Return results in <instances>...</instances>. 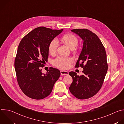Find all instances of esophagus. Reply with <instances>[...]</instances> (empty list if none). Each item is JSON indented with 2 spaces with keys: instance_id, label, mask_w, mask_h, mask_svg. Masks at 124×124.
<instances>
[{
  "instance_id": "34e87169",
  "label": "esophagus",
  "mask_w": 124,
  "mask_h": 124,
  "mask_svg": "<svg viewBox=\"0 0 124 124\" xmlns=\"http://www.w3.org/2000/svg\"><path fill=\"white\" fill-rule=\"evenodd\" d=\"M60 73L62 75H69V72L67 71H65V70H61Z\"/></svg>"
}]
</instances>
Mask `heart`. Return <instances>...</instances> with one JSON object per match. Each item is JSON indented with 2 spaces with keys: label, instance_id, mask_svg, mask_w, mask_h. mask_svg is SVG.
I'll return each instance as SVG.
<instances>
[{
  "label": "heart",
  "instance_id": "obj_1",
  "mask_svg": "<svg viewBox=\"0 0 124 124\" xmlns=\"http://www.w3.org/2000/svg\"><path fill=\"white\" fill-rule=\"evenodd\" d=\"M62 41L67 45L70 49L75 48L78 45V38L72 34H66L61 38ZM58 46V42L56 39H52L49 43L48 50L50 54L54 55L56 54ZM73 62V59L71 57H63L59 56L53 61V64L57 68L65 70L68 69L71 63Z\"/></svg>",
  "mask_w": 124,
  "mask_h": 124
}]
</instances>
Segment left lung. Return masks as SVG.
Returning <instances> with one entry per match:
<instances>
[{"instance_id": "1", "label": "left lung", "mask_w": 124, "mask_h": 124, "mask_svg": "<svg viewBox=\"0 0 124 124\" xmlns=\"http://www.w3.org/2000/svg\"><path fill=\"white\" fill-rule=\"evenodd\" d=\"M71 31L83 40L81 54L75 67L83 68V75L78 76L70 72L73 82L69 90L80 100L89 99L101 89L108 70L107 54L101 42L94 33L87 29H75Z\"/></svg>"}]
</instances>
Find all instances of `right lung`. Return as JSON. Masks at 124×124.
<instances>
[{
	"label": "right lung",
	"instance_id": "obj_1",
	"mask_svg": "<svg viewBox=\"0 0 124 124\" xmlns=\"http://www.w3.org/2000/svg\"><path fill=\"white\" fill-rule=\"evenodd\" d=\"M62 31L39 27L26 35L20 43L14 64L16 79L23 93L31 99L47 97L60 77L59 70L51 67L45 75L41 68L47 61L49 42Z\"/></svg>",
	"mask_w": 124,
	"mask_h": 124
}]
</instances>
